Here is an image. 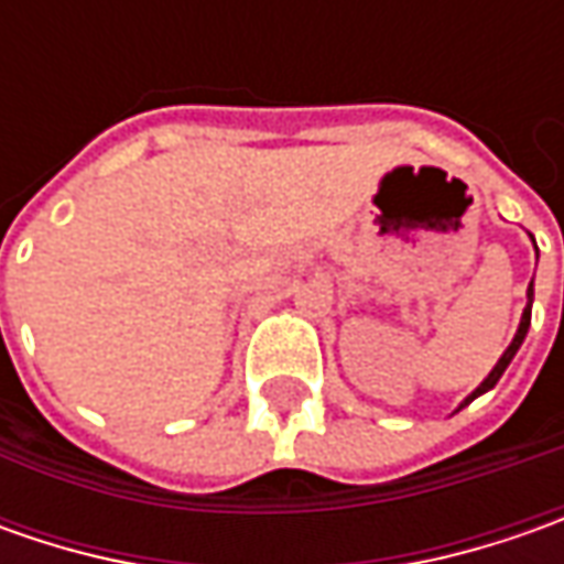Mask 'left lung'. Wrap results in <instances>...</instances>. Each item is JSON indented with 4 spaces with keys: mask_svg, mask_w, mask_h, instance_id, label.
Instances as JSON below:
<instances>
[{
    "mask_svg": "<svg viewBox=\"0 0 564 564\" xmlns=\"http://www.w3.org/2000/svg\"><path fill=\"white\" fill-rule=\"evenodd\" d=\"M531 304H533V282H531V289H528V307H524V316H521V326H518V333H514V338H511V345H509V348H506V355H502V358H499V364H496V367L489 370V377L484 379V382H480V386H477V389H474L470 395H467L465 404H470V401L477 399V395H484V392H489V389H492V386H496V382L502 379V373H506V367H509L511 358L518 355L521 341H524V336H528V329H531ZM465 404H462V408H465Z\"/></svg>",
    "mask_w": 564,
    "mask_h": 564,
    "instance_id": "8db88e82",
    "label": "left lung"
}]
</instances>
